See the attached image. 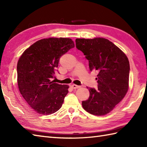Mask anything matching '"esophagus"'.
Returning <instances> with one entry per match:
<instances>
[{"label": "esophagus", "mask_w": 147, "mask_h": 147, "mask_svg": "<svg viewBox=\"0 0 147 147\" xmlns=\"http://www.w3.org/2000/svg\"><path fill=\"white\" fill-rule=\"evenodd\" d=\"M71 87L72 88H73V89H76V88H80V86H78V85H71Z\"/></svg>", "instance_id": "1"}]
</instances>
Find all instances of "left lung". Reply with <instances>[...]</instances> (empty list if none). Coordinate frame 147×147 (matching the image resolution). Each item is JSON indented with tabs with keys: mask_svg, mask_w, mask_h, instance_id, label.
I'll return each mask as SVG.
<instances>
[{
	"mask_svg": "<svg viewBox=\"0 0 147 147\" xmlns=\"http://www.w3.org/2000/svg\"><path fill=\"white\" fill-rule=\"evenodd\" d=\"M76 47L89 62L90 71L98 72V88H88L90 96L82 106L90 114L103 115L113 110L128 90L129 63L123 52L107 39L76 38Z\"/></svg>",
	"mask_w": 147,
	"mask_h": 147,
	"instance_id": "8db88e82",
	"label": "left lung"
}]
</instances>
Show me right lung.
<instances>
[{"label":"right lung","instance_id":"right-lung-1","mask_svg":"<svg viewBox=\"0 0 147 147\" xmlns=\"http://www.w3.org/2000/svg\"><path fill=\"white\" fill-rule=\"evenodd\" d=\"M74 47V43L70 38L42 39L27 49L19 59V90L37 113L52 114L62 107L69 86L51 80L57 71L59 59Z\"/></svg>","mask_w":147,"mask_h":147}]
</instances>
